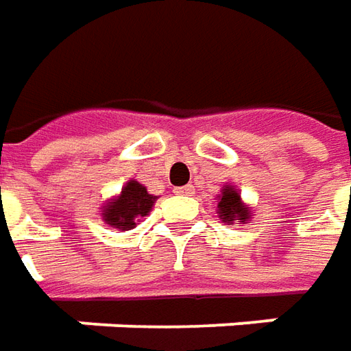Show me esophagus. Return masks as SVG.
I'll return each mask as SVG.
<instances>
[{
	"label": "esophagus",
	"instance_id": "1",
	"mask_svg": "<svg viewBox=\"0 0 351 351\" xmlns=\"http://www.w3.org/2000/svg\"><path fill=\"white\" fill-rule=\"evenodd\" d=\"M176 194H180V196H190V194H194V186L192 184H186V186H180L175 190Z\"/></svg>",
	"mask_w": 351,
	"mask_h": 351
}]
</instances>
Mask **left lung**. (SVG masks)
I'll use <instances>...</instances> for the list:
<instances>
[{
    "mask_svg": "<svg viewBox=\"0 0 351 351\" xmlns=\"http://www.w3.org/2000/svg\"><path fill=\"white\" fill-rule=\"evenodd\" d=\"M217 210L221 221L227 225H233L235 221H248L250 219V210L248 206L241 199L239 190L233 186H225L221 194L217 196Z\"/></svg>",
    "mask_w": 351,
    "mask_h": 351,
    "instance_id": "left-lung-1",
    "label": "left lung"
}]
</instances>
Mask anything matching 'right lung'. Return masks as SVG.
Returning a JSON list of instances; mask_svg holds the SVG:
<instances>
[{
  "label": "right lung",
  "mask_w": 351,
  "mask_h": 351,
  "mask_svg": "<svg viewBox=\"0 0 351 351\" xmlns=\"http://www.w3.org/2000/svg\"><path fill=\"white\" fill-rule=\"evenodd\" d=\"M157 196L147 192V188L138 180H130L116 198L108 199L103 206L104 223L118 231H130L136 227V221L149 215Z\"/></svg>",
  "instance_id": "1"
}]
</instances>
